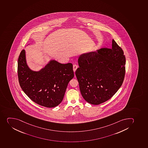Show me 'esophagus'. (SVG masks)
Listing matches in <instances>:
<instances>
[{
  "instance_id": "obj_1",
  "label": "esophagus",
  "mask_w": 148,
  "mask_h": 148,
  "mask_svg": "<svg viewBox=\"0 0 148 148\" xmlns=\"http://www.w3.org/2000/svg\"><path fill=\"white\" fill-rule=\"evenodd\" d=\"M73 68L74 71L75 72V71H76V69H77V68H78V65H77V64H74V65H73Z\"/></svg>"
}]
</instances>
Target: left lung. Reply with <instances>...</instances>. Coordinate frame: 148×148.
Here are the masks:
<instances>
[{
	"label": "left lung",
	"instance_id": "8db88e82",
	"mask_svg": "<svg viewBox=\"0 0 148 148\" xmlns=\"http://www.w3.org/2000/svg\"><path fill=\"white\" fill-rule=\"evenodd\" d=\"M78 63L75 74L83 98L88 103L99 105L107 101L122 85L126 58L114 39L111 49L82 55Z\"/></svg>",
	"mask_w": 148,
	"mask_h": 148
}]
</instances>
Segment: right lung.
<instances>
[{
  "label": "right lung",
  "instance_id": "add662e5",
  "mask_svg": "<svg viewBox=\"0 0 148 148\" xmlns=\"http://www.w3.org/2000/svg\"><path fill=\"white\" fill-rule=\"evenodd\" d=\"M18 75L21 88L33 101L40 106L53 108L61 103L69 81L74 76L73 65L51 60L36 72L26 63L24 49L18 58Z\"/></svg>",
  "mask_w": 148,
  "mask_h": 148
}]
</instances>
